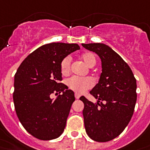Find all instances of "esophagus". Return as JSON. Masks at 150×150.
I'll return each mask as SVG.
<instances>
[{
	"label": "esophagus",
	"instance_id": "esophagus-1",
	"mask_svg": "<svg viewBox=\"0 0 150 150\" xmlns=\"http://www.w3.org/2000/svg\"><path fill=\"white\" fill-rule=\"evenodd\" d=\"M80 96H81V95L79 94V93H75V97L76 99H79V98H80Z\"/></svg>",
	"mask_w": 150,
	"mask_h": 150
}]
</instances>
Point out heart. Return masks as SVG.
Returning <instances> with one entry per match:
<instances>
[{
	"instance_id": "b5f03b06",
	"label": "heart",
	"mask_w": 150,
	"mask_h": 150,
	"mask_svg": "<svg viewBox=\"0 0 150 150\" xmlns=\"http://www.w3.org/2000/svg\"><path fill=\"white\" fill-rule=\"evenodd\" d=\"M80 58L88 67H93L97 62L96 57L93 53L91 52L82 53L80 56ZM71 61L70 57H66L62 59L60 62V71L62 75H66L69 73ZM66 84L69 89L75 91L76 93H82L87 90L91 89L93 87V81L89 77L79 78V77L73 76L66 81Z\"/></svg>"
}]
</instances>
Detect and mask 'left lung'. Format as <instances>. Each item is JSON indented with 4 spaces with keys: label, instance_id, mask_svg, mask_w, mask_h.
Segmentation results:
<instances>
[{
    "label": "left lung",
    "instance_id": "obj_1",
    "mask_svg": "<svg viewBox=\"0 0 150 150\" xmlns=\"http://www.w3.org/2000/svg\"><path fill=\"white\" fill-rule=\"evenodd\" d=\"M95 52L102 61V73L97 85L90 91L97 103L84 97V127L90 138L107 142L118 137L128 125L137 101V82L129 66L116 52L100 43L82 44Z\"/></svg>",
    "mask_w": 150,
    "mask_h": 150
}]
</instances>
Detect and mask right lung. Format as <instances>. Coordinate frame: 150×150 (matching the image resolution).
<instances>
[{
  "label": "right lung",
  "mask_w": 150,
  "mask_h": 150,
  "mask_svg": "<svg viewBox=\"0 0 150 150\" xmlns=\"http://www.w3.org/2000/svg\"><path fill=\"white\" fill-rule=\"evenodd\" d=\"M79 49L77 44H44L30 53L16 72V112L25 129L39 140L56 139L64 131L75 96L60 82V62ZM61 92L55 100L50 98L53 93Z\"/></svg>",
  "instance_id": "add662e5"
}]
</instances>
